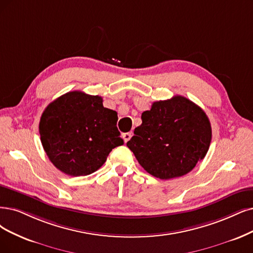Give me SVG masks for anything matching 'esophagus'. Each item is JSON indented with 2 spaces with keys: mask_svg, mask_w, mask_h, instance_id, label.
Returning a JSON list of instances; mask_svg holds the SVG:
<instances>
[{
  "mask_svg": "<svg viewBox=\"0 0 253 253\" xmlns=\"http://www.w3.org/2000/svg\"><path fill=\"white\" fill-rule=\"evenodd\" d=\"M132 136V132H127V133H124L123 134V138H124V142L127 143L130 138H131Z\"/></svg>",
  "mask_w": 253,
  "mask_h": 253,
  "instance_id": "1",
  "label": "esophagus"
}]
</instances>
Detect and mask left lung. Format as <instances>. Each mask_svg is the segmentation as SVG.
I'll list each match as a JSON object with an SVG mask.
<instances>
[{"mask_svg": "<svg viewBox=\"0 0 253 253\" xmlns=\"http://www.w3.org/2000/svg\"><path fill=\"white\" fill-rule=\"evenodd\" d=\"M211 127L205 112L182 96L154 102L127 147L152 176L172 179L191 172L207 155Z\"/></svg>", "mask_w": 253, "mask_h": 253, "instance_id": "obj_1", "label": "left lung"}]
</instances>
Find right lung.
I'll list each match as a JSON object with an SVG mask.
<instances>
[{
  "label": "right lung",
  "mask_w": 253,
  "mask_h": 253,
  "mask_svg": "<svg viewBox=\"0 0 253 253\" xmlns=\"http://www.w3.org/2000/svg\"><path fill=\"white\" fill-rule=\"evenodd\" d=\"M117 122V111L103 106L100 96L67 92L42 112L40 134L43 150L64 174L89 175L106 162L112 149L124 144Z\"/></svg>",
  "instance_id": "right-lung-1"
}]
</instances>
